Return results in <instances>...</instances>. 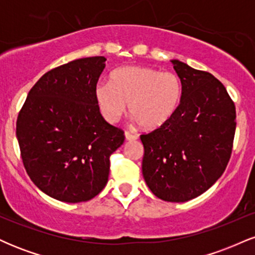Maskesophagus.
Here are the masks:
<instances>
[{"label": "esophagus", "instance_id": "esophagus-1", "mask_svg": "<svg viewBox=\"0 0 255 255\" xmlns=\"http://www.w3.org/2000/svg\"><path fill=\"white\" fill-rule=\"evenodd\" d=\"M125 136H126V140H127V141H133V140L137 139L136 135H134V134L129 133V131H126Z\"/></svg>", "mask_w": 255, "mask_h": 255}]
</instances>
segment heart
<instances>
[{
	"mask_svg": "<svg viewBox=\"0 0 255 255\" xmlns=\"http://www.w3.org/2000/svg\"><path fill=\"white\" fill-rule=\"evenodd\" d=\"M182 95L183 84L176 73L142 66L116 69L110 84L95 87L96 103L108 122H118L128 104L129 115L147 130L162 127L176 114Z\"/></svg>",
	"mask_w": 255,
	"mask_h": 255,
	"instance_id": "1",
	"label": "heart"
}]
</instances>
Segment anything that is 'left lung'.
Returning a JSON list of instances; mask_svg holds the SVG:
<instances>
[{
    "mask_svg": "<svg viewBox=\"0 0 255 255\" xmlns=\"http://www.w3.org/2000/svg\"><path fill=\"white\" fill-rule=\"evenodd\" d=\"M183 84L180 107L162 127L140 135L142 175L157 198L184 203L222 176L236 129V110L224 85L210 73L171 60Z\"/></svg>",
    "mask_w": 255,
    "mask_h": 255,
    "instance_id": "8db88e82",
    "label": "left lung"
}]
</instances>
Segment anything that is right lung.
Segmentation results:
<instances>
[{"mask_svg":"<svg viewBox=\"0 0 255 255\" xmlns=\"http://www.w3.org/2000/svg\"><path fill=\"white\" fill-rule=\"evenodd\" d=\"M104 56L56 67L34 84L16 120L24 166L40 191L64 203L98 195L108 182L110 156L124 130L101 115L95 87Z\"/></svg>","mask_w":255,"mask_h":255,"instance_id":"1","label":"right lung"}]
</instances>
